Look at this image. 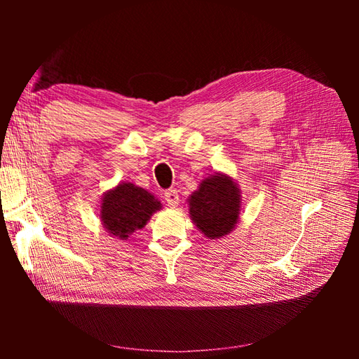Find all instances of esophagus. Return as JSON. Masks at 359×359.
Returning <instances> with one entry per match:
<instances>
[{"instance_id":"obj_1","label":"esophagus","mask_w":359,"mask_h":359,"mask_svg":"<svg viewBox=\"0 0 359 359\" xmlns=\"http://www.w3.org/2000/svg\"><path fill=\"white\" fill-rule=\"evenodd\" d=\"M165 201H166L168 205H170V207H175V205L179 203L177 189H174V188L166 189V191H165Z\"/></svg>"}]
</instances>
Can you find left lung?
I'll return each mask as SVG.
<instances>
[{
	"label": "left lung",
	"mask_w": 359,
	"mask_h": 359,
	"mask_svg": "<svg viewBox=\"0 0 359 359\" xmlns=\"http://www.w3.org/2000/svg\"><path fill=\"white\" fill-rule=\"evenodd\" d=\"M189 215L210 239L230 233L239 219V189L226 175L205 179L189 199Z\"/></svg>",
	"instance_id": "obj_1"
}]
</instances>
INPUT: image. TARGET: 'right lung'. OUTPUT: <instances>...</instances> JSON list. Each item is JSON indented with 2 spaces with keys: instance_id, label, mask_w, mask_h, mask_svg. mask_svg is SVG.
Returning <instances> with one entry per match:
<instances>
[{
  "instance_id": "1",
  "label": "right lung",
  "mask_w": 359,
  "mask_h": 359,
  "mask_svg": "<svg viewBox=\"0 0 359 359\" xmlns=\"http://www.w3.org/2000/svg\"><path fill=\"white\" fill-rule=\"evenodd\" d=\"M158 208L160 202L147 189L121 184L104 194L100 217L108 231L120 239H126L128 234L147 225L152 212Z\"/></svg>"
}]
</instances>
